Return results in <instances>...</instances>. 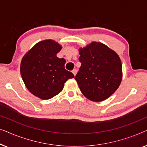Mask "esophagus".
I'll list each match as a JSON object with an SVG mask.
<instances>
[{"instance_id":"esophagus-1","label":"esophagus","mask_w":147,"mask_h":147,"mask_svg":"<svg viewBox=\"0 0 147 147\" xmlns=\"http://www.w3.org/2000/svg\"><path fill=\"white\" fill-rule=\"evenodd\" d=\"M72 73H73V74L74 76L76 75V74H77V70L76 69H74L73 71H72Z\"/></svg>"}]
</instances>
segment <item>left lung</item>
I'll use <instances>...</instances> for the list:
<instances>
[{"instance_id":"8db88e82","label":"left lung","mask_w":147,"mask_h":147,"mask_svg":"<svg viewBox=\"0 0 147 147\" xmlns=\"http://www.w3.org/2000/svg\"><path fill=\"white\" fill-rule=\"evenodd\" d=\"M81 66L75 80L82 93L92 101L107 99L119 87L122 78L119 56L108 46L92 42L79 49Z\"/></svg>"}]
</instances>
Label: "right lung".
Segmentation results:
<instances>
[{"label":"right lung","mask_w":147,"mask_h":147,"mask_svg":"<svg viewBox=\"0 0 147 147\" xmlns=\"http://www.w3.org/2000/svg\"><path fill=\"white\" fill-rule=\"evenodd\" d=\"M62 47L51 39L35 44L21 60V75L28 90L42 100H48L63 90L74 74L65 69V60L58 58Z\"/></svg>","instance_id":"add662e5"}]
</instances>
